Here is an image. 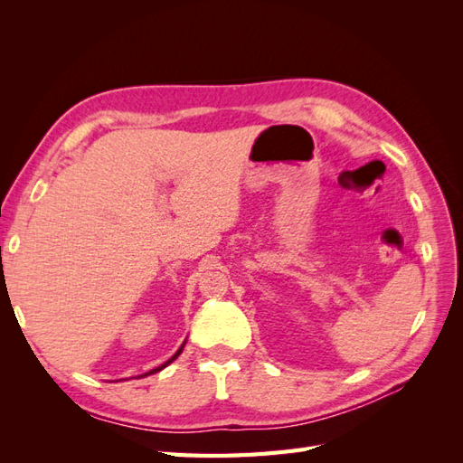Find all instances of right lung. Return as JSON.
<instances>
[{
  "label": "right lung",
  "instance_id": "right-lung-1",
  "mask_svg": "<svg viewBox=\"0 0 463 463\" xmlns=\"http://www.w3.org/2000/svg\"><path fill=\"white\" fill-rule=\"evenodd\" d=\"M185 342H187V340H185ZM185 342H184V344H181V347L177 349V352H175V354H174V355H172L170 359H167L165 363H162V365H160V367H156V369H152V371H148V373H145V374H138V378H143V376H148V374H154V373H158V371L165 369L167 365H170V363H174V361H175V359H177V357L181 355V352H184V347H185Z\"/></svg>",
  "mask_w": 463,
  "mask_h": 463
}]
</instances>
